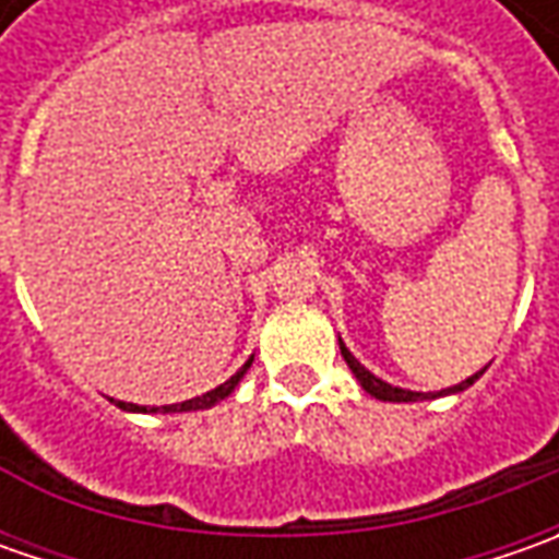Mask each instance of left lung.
<instances>
[{
	"instance_id": "1",
	"label": "left lung",
	"mask_w": 559,
	"mask_h": 559,
	"mask_svg": "<svg viewBox=\"0 0 559 559\" xmlns=\"http://www.w3.org/2000/svg\"><path fill=\"white\" fill-rule=\"evenodd\" d=\"M338 348H342V357H345V364L352 367V373H355V379L360 382V389L367 392V395L379 397V401H392V404H411V401H426V397H439V395H454V392H463V389H469L479 376L485 373V367L479 370V373H473L469 379H463V382H457V385H451V389H441V392H411V389H397V385H392V382H385V379H379V376H373L360 360H357L348 348H345V342L338 338Z\"/></svg>"
}]
</instances>
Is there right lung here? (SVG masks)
<instances>
[{"instance_id":"add662e5","label":"right lung","mask_w":559,"mask_h":559,"mask_svg":"<svg viewBox=\"0 0 559 559\" xmlns=\"http://www.w3.org/2000/svg\"><path fill=\"white\" fill-rule=\"evenodd\" d=\"M251 360L254 357H248L246 367L239 370V373H233L229 379H226L224 385H217V389H211V392H204L202 397H189V401H183V404H167V407H140V404H127V401H118L120 411H130V414H186V411H207V407H214V404H221V401H226V397L236 392V385L242 382V376L248 373V367H251Z\"/></svg>"}]
</instances>
